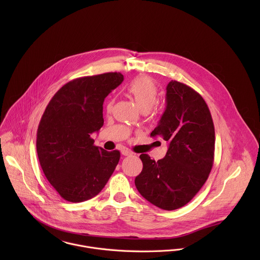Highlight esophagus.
I'll list each match as a JSON object with an SVG mask.
<instances>
[{
  "label": "esophagus",
  "instance_id": "34e87169",
  "mask_svg": "<svg viewBox=\"0 0 260 260\" xmlns=\"http://www.w3.org/2000/svg\"><path fill=\"white\" fill-rule=\"evenodd\" d=\"M121 153H122V155H124V156H131V155H133V152L127 148L122 149V150H121Z\"/></svg>",
  "mask_w": 260,
  "mask_h": 260
}]
</instances>
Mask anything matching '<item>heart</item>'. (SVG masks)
Returning a JSON list of instances; mask_svg holds the SVG:
<instances>
[{
  "label": "heart",
  "mask_w": 260,
  "mask_h": 260,
  "mask_svg": "<svg viewBox=\"0 0 260 260\" xmlns=\"http://www.w3.org/2000/svg\"><path fill=\"white\" fill-rule=\"evenodd\" d=\"M127 92L136 102L138 108L144 113L150 111L158 99V88L154 81L147 76L135 78L127 87ZM112 107L113 100L108 102L107 110L111 111Z\"/></svg>",
  "instance_id": "obj_1"
}]
</instances>
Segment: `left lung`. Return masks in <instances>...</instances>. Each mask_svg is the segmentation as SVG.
Here are the masks:
<instances>
[{
	"mask_svg": "<svg viewBox=\"0 0 260 260\" xmlns=\"http://www.w3.org/2000/svg\"><path fill=\"white\" fill-rule=\"evenodd\" d=\"M166 90V109L150 136L161 137L169 147L158 161L140 155L143 169L135 185L150 203L174 210L187 204L206 182L214 161L215 131L199 93L175 80Z\"/></svg>",
	"mask_w": 260,
	"mask_h": 260,
	"instance_id": "8db88e82",
	"label": "left lung"
}]
</instances>
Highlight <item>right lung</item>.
I'll use <instances>...</instances> for the list:
<instances>
[{
  "instance_id": "right-lung-1",
  "label": "right lung",
  "mask_w": 260,
  "mask_h": 260,
  "mask_svg": "<svg viewBox=\"0 0 260 260\" xmlns=\"http://www.w3.org/2000/svg\"><path fill=\"white\" fill-rule=\"evenodd\" d=\"M123 79L117 72L74 79L58 90L41 118L40 165L50 184L69 202L96 196L119 162L120 152L95 146L91 134L103 126L104 99Z\"/></svg>"
}]
</instances>
